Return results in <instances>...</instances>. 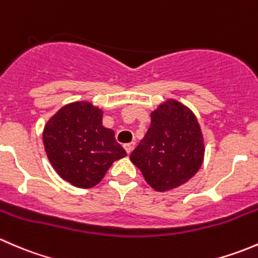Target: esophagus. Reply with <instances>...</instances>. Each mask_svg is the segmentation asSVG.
<instances>
[{"instance_id": "1", "label": "esophagus", "mask_w": 258, "mask_h": 258, "mask_svg": "<svg viewBox=\"0 0 258 258\" xmlns=\"http://www.w3.org/2000/svg\"><path fill=\"white\" fill-rule=\"evenodd\" d=\"M123 147H124V150H126V152L130 155V153L132 152V150H134V148H135V142H130V144H124Z\"/></svg>"}]
</instances>
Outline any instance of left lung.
I'll return each instance as SVG.
<instances>
[{
    "mask_svg": "<svg viewBox=\"0 0 258 258\" xmlns=\"http://www.w3.org/2000/svg\"><path fill=\"white\" fill-rule=\"evenodd\" d=\"M204 155L195 114L179 102L166 101L151 113L150 128L130 158L152 188L167 191L196 175Z\"/></svg>",
    "mask_w": 258,
    "mask_h": 258,
    "instance_id": "left-lung-1",
    "label": "left lung"
}]
</instances>
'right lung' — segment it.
<instances>
[{"mask_svg": "<svg viewBox=\"0 0 258 258\" xmlns=\"http://www.w3.org/2000/svg\"><path fill=\"white\" fill-rule=\"evenodd\" d=\"M43 145L56 172L81 188L96 186L127 155L112 130L103 127L102 111L90 102L62 107L45 126Z\"/></svg>", "mask_w": 258, "mask_h": 258, "instance_id": "obj_1", "label": "right lung"}]
</instances>
